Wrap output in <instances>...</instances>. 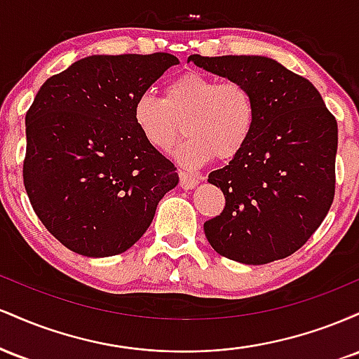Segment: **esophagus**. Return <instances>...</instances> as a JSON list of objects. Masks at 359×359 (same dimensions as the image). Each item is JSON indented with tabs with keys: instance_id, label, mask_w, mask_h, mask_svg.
<instances>
[{
	"instance_id": "esophagus-1",
	"label": "esophagus",
	"mask_w": 359,
	"mask_h": 359,
	"mask_svg": "<svg viewBox=\"0 0 359 359\" xmlns=\"http://www.w3.org/2000/svg\"><path fill=\"white\" fill-rule=\"evenodd\" d=\"M179 177H180V187L185 189V191L194 189L197 184H199V179L191 174H187V172H179Z\"/></svg>"
}]
</instances>
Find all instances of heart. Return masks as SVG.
Returning <instances> with one entry per match:
<instances>
[{
	"mask_svg": "<svg viewBox=\"0 0 359 359\" xmlns=\"http://www.w3.org/2000/svg\"><path fill=\"white\" fill-rule=\"evenodd\" d=\"M133 121L154 150L175 145L184 123L185 138L175 158L185 168H199L219 158L229 162L245 150L257 125L253 93L240 81H221L189 71L165 84V96L142 93L133 102Z\"/></svg>",
	"mask_w": 359,
	"mask_h": 359,
	"instance_id": "obj_1",
	"label": "heart"
}]
</instances>
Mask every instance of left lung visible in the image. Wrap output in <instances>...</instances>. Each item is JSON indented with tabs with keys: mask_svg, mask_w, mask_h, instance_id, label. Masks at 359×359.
I'll return each instance as SVG.
<instances>
[{
	"mask_svg": "<svg viewBox=\"0 0 359 359\" xmlns=\"http://www.w3.org/2000/svg\"><path fill=\"white\" fill-rule=\"evenodd\" d=\"M204 71L253 93L257 125L245 150L209 174L226 205L204 222L221 257L265 265L290 257L324 221L334 199L337 123L319 90L262 55H191Z\"/></svg>",
	"mask_w": 359,
	"mask_h": 359,
	"instance_id": "obj_1",
	"label": "left lung"
}]
</instances>
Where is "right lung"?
<instances>
[{
	"label": "right lung",
	"mask_w": 359,
	"mask_h": 359,
	"mask_svg": "<svg viewBox=\"0 0 359 359\" xmlns=\"http://www.w3.org/2000/svg\"><path fill=\"white\" fill-rule=\"evenodd\" d=\"M177 64L165 52L89 55L36 93L25 118L23 184L39 219L74 253L131 248L179 184L133 121L135 100Z\"/></svg>",
	"instance_id": "add662e5"
}]
</instances>
